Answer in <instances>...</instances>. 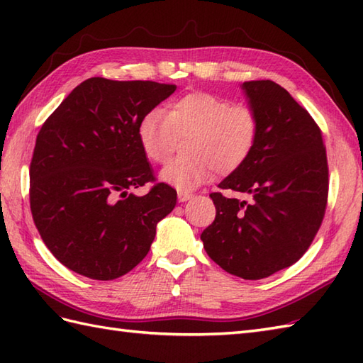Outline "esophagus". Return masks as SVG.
Returning <instances> with one entry per match:
<instances>
[{
    "mask_svg": "<svg viewBox=\"0 0 363 363\" xmlns=\"http://www.w3.org/2000/svg\"><path fill=\"white\" fill-rule=\"evenodd\" d=\"M191 196H194V195H191L190 191H187V190H177V199H179V203L189 201Z\"/></svg>",
    "mask_w": 363,
    "mask_h": 363,
    "instance_id": "34e87169",
    "label": "esophagus"
}]
</instances>
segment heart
Instances as JSON below:
<instances>
[{
	"mask_svg": "<svg viewBox=\"0 0 363 363\" xmlns=\"http://www.w3.org/2000/svg\"><path fill=\"white\" fill-rule=\"evenodd\" d=\"M138 142L154 164H165L177 137L187 156L174 159L160 177L177 189H194L215 172L233 173L250 159L260 135V118L252 106L211 94L191 91L174 99L164 112H146L138 123Z\"/></svg>",
	"mask_w": 363,
	"mask_h": 363,
	"instance_id": "b5f03b06",
	"label": "heart"
}]
</instances>
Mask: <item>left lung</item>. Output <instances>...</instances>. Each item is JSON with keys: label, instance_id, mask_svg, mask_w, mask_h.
Wrapping results in <instances>:
<instances>
[{"label": "left lung", "instance_id": "obj_1", "mask_svg": "<svg viewBox=\"0 0 363 363\" xmlns=\"http://www.w3.org/2000/svg\"><path fill=\"white\" fill-rule=\"evenodd\" d=\"M260 118L250 159L211 194L217 215L201 234L204 250L225 272L264 279L309 250L325 218L329 190L326 146L317 123L273 81L243 84Z\"/></svg>", "mask_w": 363, "mask_h": 363}]
</instances>
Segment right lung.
<instances>
[{
  "mask_svg": "<svg viewBox=\"0 0 363 363\" xmlns=\"http://www.w3.org/2000/svg\"><path fill=\"white\" fill-rule=\"evenodd\" d=\"M176 90L152 81L81 82L42 125L29 167V204L60 264L96 281L129 273L148 254L176 190L156 182L138 123ZM152 182L137 197L132 190Z\"/></svg>",
  "mask_w": 363,
  "mask_h": 363,
  "instance_id": "obj_1",
  "label": "right lung"
}]
</instances>
